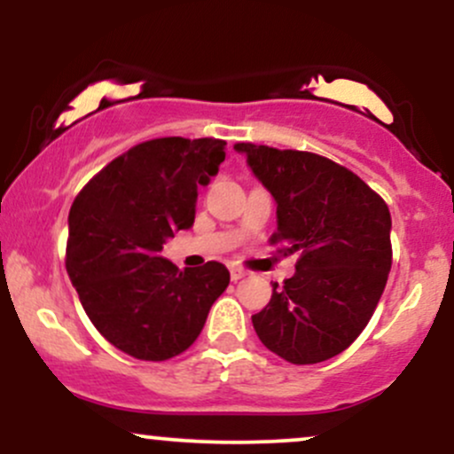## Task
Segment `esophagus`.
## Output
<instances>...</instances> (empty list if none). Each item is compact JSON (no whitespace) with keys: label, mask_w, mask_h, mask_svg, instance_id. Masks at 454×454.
Listing matches in <instances>:
<instances>
[{"label":"esophagus","mask_w":454,"mask_h":454,"mask_svg":"<svg viewBox=\"0 0 454 454\" xmlns=\"http://www.w3.org/2000/svg\"><path fill=\"white\" fill-rule=\"evenodd\" d=\"M245 275H247V270H243V269H239V267H231V279H232V281L243 279Z\"/></svg>","instance_id":"1"}]
</instances>
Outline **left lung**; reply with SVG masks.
Segmentation results:
<instances>
[{
	"instance_id": "obj_1",
	"label": "left lung",
	"mask_w": 454,
	"mask_h": 454,
	"mask_svg": "<svg viewBox=\"0 0 454 454\" xmlns=\"http://www.w3.org/2000/svg\"><path fill=\"white\" fill-rule=\"evenodd\" d=\"M254 176L278 205L270 243L299 262L269 305L252 316L260 341L284 361L337 356L373 316L387 286L390 213L361 176L322 155L237 143Z\"/></svg>"
}]
</instances>
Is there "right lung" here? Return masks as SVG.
<instances>
[{"instance_id":"1","label":"right lung","mask_w":454,"mask_h":454,"mask_svg":"<svg viewBox=\"0 0 454 454\" xmlns=\"http://www.w3.org/2000/svg\"><path fill=\"white\" fill-rule=\"evenodd\" d=\"M226 158L215 138H155L119 155L82 187L67 217L66 269L93 326L140 361H166L200 335L231 273L179 270L161 256L192 228L198 187Z\"/></svg>"}]
</instances>
